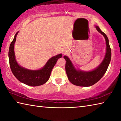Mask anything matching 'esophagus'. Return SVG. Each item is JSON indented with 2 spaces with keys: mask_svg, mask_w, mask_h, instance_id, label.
Wrapping results in <instances>:
<instances>
[{
  "mask_svg": "<svg viewBox=\"0 0 121 121\" xmlns=\"http://www.w3.org/2000/svg\"><path fill=\"white\" fill-rule=\"evenodd\" d=\"M62 53L63 54H65V53H66V50H65V49H64V50H63L62 51Z\"/></svg>",
  "mask_w": 121,
  "mask_h": 121,
  "instance_id": "34e87169",
  "label": "esophagus"
}]
</instances>
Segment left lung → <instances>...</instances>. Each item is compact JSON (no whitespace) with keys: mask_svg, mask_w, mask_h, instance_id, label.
<instances>
[{"mask_svg":"<svg viewBox=\"0 0 121 121\" xmlns=\"http://www.w3.org/2000/svg\"><path fill=\"white\" fill-rule=\"evenodd\" d=\"M95 28L104 37L106 45V51L104 58L98 67L88 72L83 71L79 69H77L70 59L67 56H64L66 60L65 69L68 80L75 85L87 87L94 85L103 76L110 64L111 59V49L108 39L106 34L100 29L99 26H95Z\"/></svg>","mask_w":121,"mask_h":121,"instance_id":"1","label":"left lung"}]
</instances>
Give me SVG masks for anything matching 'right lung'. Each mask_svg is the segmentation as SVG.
<instances>
[{
    "mask_svg": "<svg viewBox=\"0 0 121 121\" xmlns=\"http://www.w3.org/2000/svg\"><path fill=\"white\" fill-rule=\"evenodd\" d=\"M18 32L19 31H17L15 34L9 49L8 57L11 72L18 81L27 85H42L49 79L52 69L57 60L62 57V54H60L52 57L47 61L44 66L40 69L30 70L22 67L17 62L14 52V45Z\"/></svg>",
    "mask_w": 121,
    "mask_h": 121,
    "instance_id": "right-lung-1",
    "label": "right lung"
}]
</instances>
